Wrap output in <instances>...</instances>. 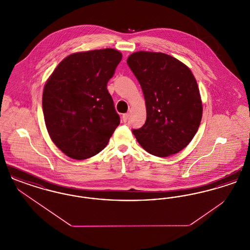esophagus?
<instances>
[{"label":"esophagus","mask_w":250,"mask_h":250,"mask_svg":"<svg viewBox=\"0 0 250 250\" xmlns=\"http://www.w3.org/2000/svg\"><path fill=\"white\" fill-rule=\"evenodd\" d=\"M123 121H124V123H126L127 122V120L129 118V114L128 113H125V114H123Z\"/></svg>","instance_id":"esophagus-1"}]
</instances>
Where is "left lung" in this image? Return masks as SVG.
Here are the masks:
<instances>
[{"instance_id":"8db88e82","label":"left lung","mask_w":250,"mask_h":250,"mask_svg":"<svg viewBox=\"0 0 250 250\" xmlns=\"http://www.w3.org/2000/svg\"><path fill=\"white\" fill-rule=\"evenodd\" d=\"M127 64L142 86L147 118L132 131L151 155L166 157L186 148L199 129L202 103L188 66L162 52L137 51Z\"/></svg>"}]
</instances>
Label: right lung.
<instances>
[{
    "mask_svg": "<svg viewBox=\"0 0 250 250\" xmlns=\"http://www.w3.org/2000/svg\"><path fill=\"white\" fill-rule=\"evenodd\" d=\"M122 57L114 48L75 52L49 76L42 96L44 119L64 155L78 160L94 156L119 125L107 83Z\"/></svg>",
    "mask_w": 250,
    "mask_h": 250,
    "instance_id": "1",
    "label": "right lung"
}]
</instances>
